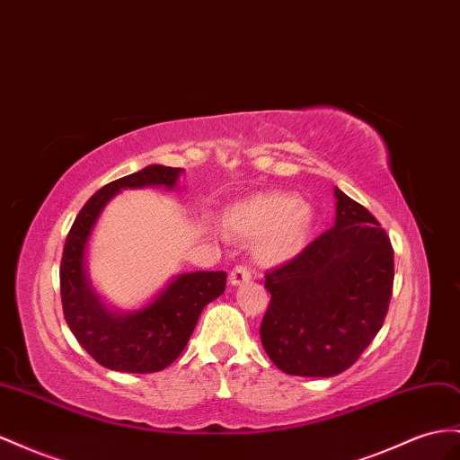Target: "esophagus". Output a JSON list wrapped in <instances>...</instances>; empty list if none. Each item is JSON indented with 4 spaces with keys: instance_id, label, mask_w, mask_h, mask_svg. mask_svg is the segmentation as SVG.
I'll return each instance as SVG.
<instances>
[{
    "instance_id": "obj_1",
    "label": "esophagus",
    "mask_w": 460,
    "mask_h": 460,
    "mask_svg": "<svg viewBox=\"0 0 460 460\" xmlns=\"http://www.w3.org/2000/svg\"><path fill=\"white\" fill-rule=\"evenodd\" d=\"M250 279H252V270L247 269L245 265H238L235 269H232L230 277H228L232 287H238V284H243V282H247Z\"/></svg>"
}]
</instances>
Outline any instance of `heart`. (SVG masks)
<instances>
[{"instance_id":"1","label":"heart","mask_w":460,"mask_h":460,"mask_svg":"<svg viewBox=\"0 0 460 460\" xmlns=\"http://www.w3.org/2000/svg\"><path fill=\"white\" fill-rule=\"evenodd\" d=\"M314 208L292 193L269 191L245 197L225 210V228L243 240H255V259L277 267L300 253L314 228Z\"/></svg>"}]
</instances>
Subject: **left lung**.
<instances>
[{
	"label": "left lung",
	"instance_id": "8db88e82",
	"mask_svg": "<svg viewBox=\"0 0 460 460\" xmlns=\"http://www.w3.org/2000/svg\"><path fill=\"white\" fill-rule=\"evenodd\" d=\"M334 225L265 275L261 342L279 369L332 377L379 332L393 294V245L369 210L334 188Z\"/></svg>",
	"mask_w": 460,
	"mask_h": 460
}]
</instances>
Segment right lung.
<instances>
[{"instance_id":"1","label":"right lung","mask_w":460,"mask_h":460,"mask_svg":"<svg viewBox=\"0 0 460 460\" xmlns=\"http://www.w3.org/2000/svg\"><path fill=\"white\" fill-rule=\"evenodd\" d=\"M183 168L151 164L98 190L69 230L61 257V304L71 332L98 364L126 374H153L168 367L190 342L207 304L225 294V270H195L172 277L163 290L137 309L104 302L89 277V242L106 205L123 190H178Z\"/></svg>"}]
</instances>
